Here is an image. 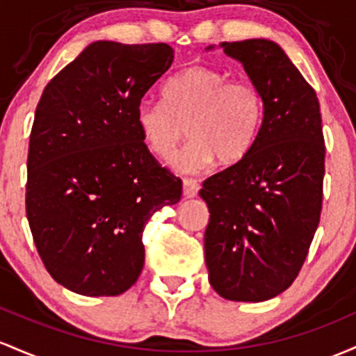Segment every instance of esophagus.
Returning <instances> with one entry per match:
<instances>
[{"label": "esophagus", "instance_id": "esophagus-1", "mask_svg": "<svg viewBox=\"0 0 356 356\" xmlns=\"http://www.w3.org/2000/svg\"><path fill=\"white\" fill-rule=\"evenodd\" d=\"M198 190H200V183L197 181V179H193V178L183 179V195H185L186 198L197 197Z\"/></svg>", "mask_w": 356, "mask_h": 356}]
</instances>
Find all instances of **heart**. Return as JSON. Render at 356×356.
I'll list each match as a JSON object with an SVG mask.
<instances>
[{"label": "heart", "instance_id": "1", "mask_svg": "<svg viewBox=\"0 0 356 356\" xmlns=\"http://www.w3.org/2000/svg\"><path fill=\"white\" fill-rule=\"evenodd\" d=\"M165 102L143 101L136 122L147 149L168 159L186 134L190 141L173 159L183 173H198L217 159L232 166L252 149L262 119L264 99L252 81H230L211 67H190L163 89Z\"/></svg>", "mask_w": 356, "mask_h": 356}]
</instances>
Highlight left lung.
I'll return each mask as SVG.
<instances>
[{
	"mask_svg": "<svg viewBox=\"0 0 356 356\" xmlns=\"http://www.w3.org/2000/svg\"><path fill=\"white\" fill-rule=\"evenodd\" d=\"M262 92L264 119L252 149L207 178L205 262L230 301L261 302L298 277L318 229L325 139L316 92L286 51L266 38L220 43ZM207 50H213L210 45Z\"/></svg>",
	"mask_w": 356,
	"mask_h": 356,
	"instance_id": "obj_1",
	"label": "left lung"
}]
</instances>
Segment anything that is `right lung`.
Segmentation results:
<instances>
[{
    "label": "right lung",
    "mask_w": 356,
    "mask_h": 356,
    "mask_svg": "<svg viewBox=\"0 0 356 356\" xmlns=\"http://www.w3.org/2000/svg\"><path fill=\"white\" fill-rule=\"evenodd\" d=\"M166 43H90L43 90L28 147L26 217L51 277L82 296H118L145 266L143 232L181 198L136 111L173 63Z\"/></svg>",
    "instance_id": "add662e5"
}]
</instances>
